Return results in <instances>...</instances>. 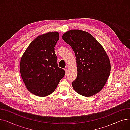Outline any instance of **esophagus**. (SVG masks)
<instances>
[{"mask_svg":"<svg viewBox=\"0 0 130 130\" xmlns=\"http://www.w3.org/2000/svg\"><path fill=\"white\" fill-rule=\"evenodd\" d=\"M65 75H67V74H68V72H67V70L66 69H65Z\"/></svg>","mask_w":130,"mask_h":130,"instance_id":"obj_1","label":"esophagus"}]
</instances>
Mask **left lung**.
<instances>
[{
	"instance_id": "obj_1",
	"label": "left lung",
	"mask_w": 130,
	"mask_h": 130,
	"mask_svg": "<svg viewBox=\"0 0 130 130\" xmlns=\"http://www.w3.org/2000/svg\"><path fill=\"white\" fill-rule=\"evenodd\" d=\"M75 54L77 76L72 82L74 90L85 97L99 92L111 72L110 59L100 44L91 34L80 30L67 31L62 36Z\"/></svg>"
}]
</instances>
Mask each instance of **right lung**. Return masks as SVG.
Here are the masks:
<instances>
[{
    "label": "right lung",
    "mask_w": 130,
    "mask_h": 130,
    "mask_svg": "<svg viewBox=\"0 0 130 130\" xmlns=\"http://www.w3.org/2000/svg\"><path fill=\"white\" fill-rule=\"evenodd\" d=\"M59 39L57 32L37 37L22 57L20 72L28 90L37 96L52 93L65 74L57 65L54 47Z\"/></svg>",
    "instance_id": "add662e5"
}]
</instances>
